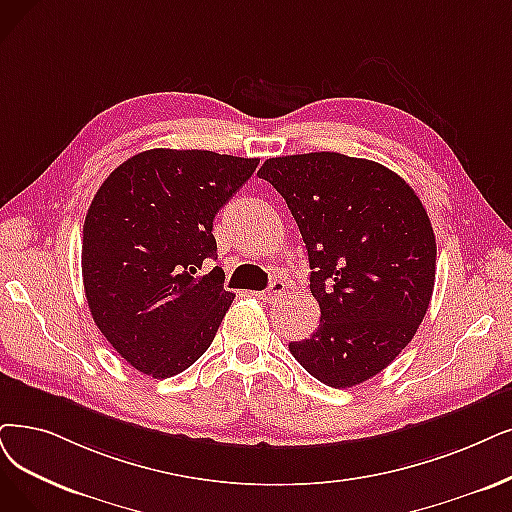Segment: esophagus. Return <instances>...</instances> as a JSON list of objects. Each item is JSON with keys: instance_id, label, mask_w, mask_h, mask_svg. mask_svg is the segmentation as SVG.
<instances>
[{"instance_id": "esophagus-1", "label": "esophagus", "mask_w": 512, "mask_h": 512, "mask_svg": "<svg viewBox=\"0 0 512 512\" xmlns=\"http://www.w3.org/2000/svg\"><path fill=\"white\" fill-rule=\"evenodd\" d=\"M285 294V285H283V281H279V279H275V281H271V285L264 292H260V294H256L260 300H264V302H277L281 296Z\"/></svg>"}]
</instances>
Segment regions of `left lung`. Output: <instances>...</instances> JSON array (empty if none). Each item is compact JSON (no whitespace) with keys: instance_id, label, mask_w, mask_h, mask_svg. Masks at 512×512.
<instances>
[{"instance_id":"8db88e82","label":"left lung","mask_w":512,"mask_h":512,"mask_svg":"<svg viewBox=\"0 0 512 512\" xmlns=\"http://www.w3.org/2000/svg\"><path fill=\"white\" fill-rule=\"evenodd\" d=\"M258 176L298 224L321 309L292 355L327 386L370 380L410 344L433 296L437 243L422 201L393 170L330 151L267 159Z\"/></svg>"}]
</instances>
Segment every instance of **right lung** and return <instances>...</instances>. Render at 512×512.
<instances>
[{
	"label": "right lung",
	"mask_w": 512,
	"mask_h": 512,
	"mask_svg": "<svg viewBox=\"0 0 512 512\" xmlns=\"http://www.w3.org/2000/svg\"><path fill=\"white\" fill-rule=\"evenodd\" d=\"M260 159L214 151H142L96 191L81 275L94 323L138 372H185L212 344L235 298L224 290L212 224Z\"/></svg>",
	"instance_id": "add662e5"
}]
</instances>
